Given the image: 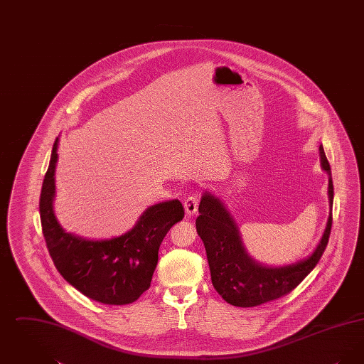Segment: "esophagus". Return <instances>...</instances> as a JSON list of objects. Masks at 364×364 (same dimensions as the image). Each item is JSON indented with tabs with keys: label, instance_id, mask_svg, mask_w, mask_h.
<instances>
[{
	"label": "esophagus",
	"instance_id": "esophagus-1",
	"mask_svg": "<svg viewBox=\"0 0 364 364\" xmlns=\"http://www.w3.org/2000/svg\"><path fill=\"white\" fill-rule=\"evenodd\" d=\"M198 208H199V200H198V198H196L195 195H190L188 198H186V200H184V208H186V213H187L188 215L196 214Z\"/></svg>",
	"mask_w": 364,
	"mask_h": 364
}]
</instances>
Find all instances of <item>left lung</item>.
Segmentation results:
<instances>
[{"instance_id": "left-lung-1", "label": "left lung", "mask_w": 364, "mask_h": 364, "mask_svg": "<svg viewBox=\"0 0 364 364\" xmlns=\"http://www.w3.org/2000/svg\"><path fill=\"white\" fill-rule=\"evenodd\" d=\"M319 154L322 168L329 174L330 208H333L331 171L322 146ZM199 213L195 224L206 248L211 282L223 299L236 307H255L292 292L325 252L333 223L330 213L323 236L311 257L284 267H266L247 255L236 224L220 199L205 193Z\"/></svg>"}]
</instances>
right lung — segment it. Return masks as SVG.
<instances>
[{
	"label": "right lung",
	"instance_id": "add662e5",
	"mask_svg": "<svg viewBox=\"0 0 364 364\" xmlns=\"http://www.w3.org/2000/svg\"><path fill=\"white\" fill-rule=\"evenodd\" d=\"M58 138L45 174L39 213L43 237L58 273L79 292L104 304L124 306L150 288L159 245L169 229L184 218V208L169 200L147 208L125 235L92 242L76 237L57 223L53 211Z\"/></svg>",
	"mask_w": 364,
	"mask_h": 364
}]
</instances>
